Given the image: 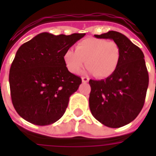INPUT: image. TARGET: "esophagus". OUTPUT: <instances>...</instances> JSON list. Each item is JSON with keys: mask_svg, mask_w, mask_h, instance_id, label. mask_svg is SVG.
Masks as SVG:
<instances>
[{"mask_svg": "<svg viewBox=\"0 0 156 156\" xmlns=\"http://www.w3.org/2000/svg\"><path fill=\"white\" fill-rule=\"evenodd\" d=\"M82 82H83V83H87L89 82V78H87V77H83L82 78Z\"/></svg>", "mask_w": 156, "mask_h": 156, "instance_id": "esophagus-1", "label": "esophagus"}]
</instances>
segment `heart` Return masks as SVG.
Here are the masks:
<instances>
[{
	"label": "heart",
	"instance_id": "heart-1",
	"mask_svg": "<svg viewBox=\"0 0 156 156\" xmlns=\"http://www.w3.org/2000/svg\"><path fill=\"white\" fill-rule=\"evenodd\" d=\"M121 57V48L114 41L87 38L76 45L75 51L67 50L64 54V61L69 72L78 73L86 61L89 73L104 78L114 73Z\"/></svg>",
	"mask_w": 156,
	"mask_h": 156
}]
</instances>
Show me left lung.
<instances>
[{
	"mask_svg": "<svg viewBox=\"0 0 156 156\" xmlns=\"http://www.w3.org/2000/svg\"><path fill=\"white\" fill-rule=\"evenodd\" d=\"M97 39H110L121 48L116 70L105 79L89 81V107L93 116L110 128H119L138 116L145 102L149 83L144 54L126 35L110 30Z\"/></svg>",
	"mask_w": 156,
	"mask_h": 156,
	"instance_id": "1",
	"label": "left lung"
}]
</instances>
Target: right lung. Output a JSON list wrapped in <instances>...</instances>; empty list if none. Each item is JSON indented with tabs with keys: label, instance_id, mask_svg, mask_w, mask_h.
<instances>
[{
	"label": "right lung",
	"instance_id": "1",
	"mask_svg": "<svg viewBox=\"0 0 156 156\" xmlns=\"http://www.w3.org/2000/svg\"><path fill=\"white\" fill-rule=\"evenodd\" d=\"M85 33H40L23 44L9 69L12 103L18 115L36 126H48L63 116L82 79L66 68L64 54Z\"/></svg>",
	"mask_w": 156,
	"mask_h": 156
}]
</instances>
